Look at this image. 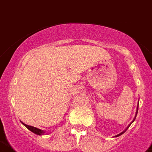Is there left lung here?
<instances>
[{
	"mask_svg": "<svg viewBox=\"0 0 152 152\" xmlns=\"http://www.w3.org/2000/svg\"><path fill=\"white\" fill-rule=\"evenodd\" d=\"M137 110H138V106H137V112H136V116H137ZM136 116H135V117H134V121L135 118H136ZM133 121H132V122H133ZM126 130H127V129H126ZM126 130H125V131H123V132H121V134H117V136H116V137H118V136H120V135H121L122 134L124 133V132H125V131H126Z\"/></svg>",
	"mask_w": 152,
	"mask_h": 152,
	"instance_id": "obj_1",
	"label": "left lung"
}]
</instances>
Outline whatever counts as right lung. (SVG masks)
<instances>
[{"label": "right lung", "instance_id": "right-lung-1", "mask_svg": "<svg viewBox=\"0 0 152 152\" xmlns=\"http://www.w3.org/2000/svg\"><path fill=\"white\" fill-rule=\"evenodd\" d=\"M21 123H22V122H21ZM22 124H24V125L25 126V127H27V128H28V129L30 130V131H31V132H33V133L36 134L42 135V134H43L45 133L44 131H42V130L39 129V128H36V127H32V126L27 125V124H24V123H22Z\"/></svg>", "mask_w": 152, "mask_h": 152}]
</instances>
